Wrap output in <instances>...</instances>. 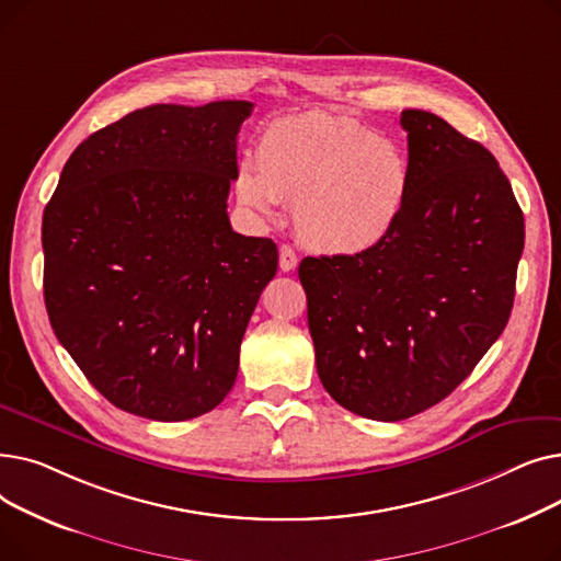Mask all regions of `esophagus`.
<instances>
[{
  "label": "esophagus",
  "mask_w": 561,
  "mask_h": 561,
  "mask_svg": "<svg viewBox=\"0 0 561 561\" xmlns=\"http://www.w3.org/2000/svg\"><path fill=\"white\" fill-rule=\"evenodd\" d=\"M296 265H298L296 250H293L290 245H282L279 248V268L284 273H290V271H296Z\"/></svg>",
  "instance_id": "34e87169"
}]
</instances>
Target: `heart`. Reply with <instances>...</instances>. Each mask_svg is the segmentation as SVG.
I'll list each match as a JSON object with an SVG mask.
<instances>
[{
    "instance_id": "heart-1",
    "label": "heart",
    "mask_w": 561,
    "mask_h": 561,
    "mask_svg": "<svg viewBox=\"0 0 561 561\" xmlns=\"http://www.w3.org/2000/svg\"><path fill=\"white\" fill-rule=\"evenodd\" d=\"M236 197L273 216L293 202V227L316 252L352 256L379 245L398 225L411 191L402 147L355 117L307 111L265 125L256 168L241 163Z\"/></svg>"
}]
</instances>
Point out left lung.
I'll return each mask as SVG.
<instances>
[{"label":"left lung","mask_w":561,"mask_h":561,"mask_svg":"<svg viewBox=\"0 0 561 561\" xmlns=\"http://www.w3.org/2000/svg\"><path fill=\"white\" fill-rule=\"evenodd\" d=\"M400 125L411 191L393 231L298 271L322 387L387 423L448 398L503 334L525 243L512 184L484 145L430 111L407 108Z\"/></svg>","instance_id":"8db88e82"}]
</instances>
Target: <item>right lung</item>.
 Returning a JSON list of instances; mask_svg holds the SVG:
<instances>
[{"label":"right lung","mask_w":561,"mask_h":561,"mask_svg":"<svg viewBox=\"0 0 561 561\" xmlns=\"http://www.w3.org/2000/svg\"><path fill=\"white\" fill-rule=\"evenodd\" d=\"M252 106L138 108L77 147L45 206L51 330L134 416L176 423L218 407L277 273V245L236 233L227 216Z\"/></svg>","instance_id":"right-lung-1"}]
</instances>
